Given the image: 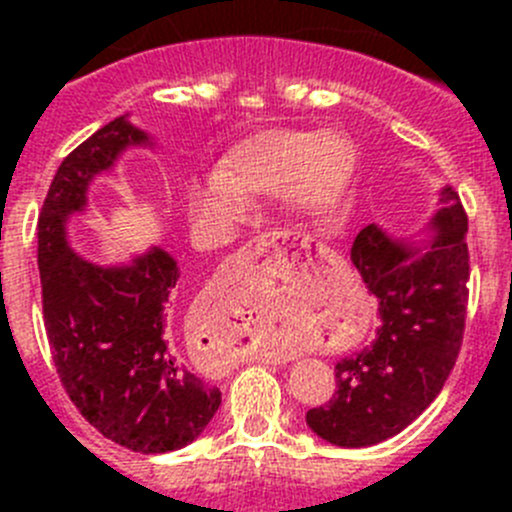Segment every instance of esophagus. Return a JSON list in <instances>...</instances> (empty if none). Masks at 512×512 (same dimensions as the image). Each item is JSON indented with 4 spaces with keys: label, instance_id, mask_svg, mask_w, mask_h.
Instances as JSON below:
<instances>
[{
    "label": "esophagus",
    "instance_id": "obj_1",
    "mask_svg": "<svg viewBox=\"0 0 512 512\" xmlns=\"http://www.w3.org/2000/svg\"><path fill=\"white\" fill-rule=\"evenodd\" d=\"M312 247H314L312 237H299L294 235V232H265V235L255 237L250 245L242 247L240 255L245 257L247 262H257L267 255H280L289 262H304V265H307ZM267 361L280 364V361H285V356L267 354Z\"/></svg>",
    "mask_w": 512,
    "mask_h": 512
}]
</instances>
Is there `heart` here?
<instances>
[{
    "mask_svg": "<svg viewBox=\"0 0 512 512\" xmlns=\"http://www.w3.org/2000/svg\"><path fill=\"white\" fill-rule=\"evenodd\" d=\"M352 170V148L337 133H262L190 183L188 213L198 227L218 230L247 213L250 195L282 193L292 213L312 218L342 200Z\"/></svg>",
    "mask_w": 512,
    "mask_h": 512,
    "instance_id": "1",
    "label": "heart"
}]
</instances>
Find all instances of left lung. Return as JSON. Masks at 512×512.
I'll return each instance as SVG.
<instances>
[{
    "label": "left lung",
    "instance_id": "left-lung-1",
    "mask_svg": "<svg viewBox=\"0 0 512 512\" xmlns=\"http://www.w3.org/2000/svg\"><path fill=\"white\" fill-rule=\"evenodd\" d=\"M426 230L431 240L406 242L371 223L356 235L352 262L379 299L381 327L364 352L337 364L329 404L307 411L322 441L366 448L416 421L441 394L461 352L468 304V218L453 188Z\"/></svg>",
    "mask_w": 512,
    "mask_h": 512
}]
</instances>
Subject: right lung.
Here are the masks:
<instances>
[{
    "instance_id": "add662e5",
    "label": "right lung",
    "mask_w": 512,
    "mask_h": 512,
    "mask_svg": "<svg viewBox=\"0 0 512 512\" xmlns=\"http://www.w3.org/2000/svg\"><path fill=\"white\" fill-rule=\"evenodd\" d=\"M133 146L153 138L126 116L113 118L64 158L39 213L44 327L56 374L81 416L138 453L193 443L220 409L180 359L173 337L178 262L163 247L121 265H96L69 245V218L89 205V185Z\"/></svg>"
}]
</instances>
